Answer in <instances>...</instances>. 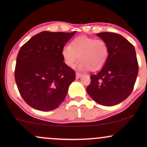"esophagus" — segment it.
<instances>
[{
	"label": "esophagus",
	"instance_id": "34e87169",
	"mask_svg": "<svg viewBox=\"0 0 147 147\" xmlns=\"http://www.w3.org/2000/svg\"><path fill=\"white\" fill-rule=\"evenodd\" d=\"M82 75H83L82 74L79 73V72H77V73H76V79H79Z\"/></svg>",
	"mask_w": 147,
	"mask_h": 147
}]
</instances>
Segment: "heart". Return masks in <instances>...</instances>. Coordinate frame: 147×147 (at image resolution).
<instances>
[{"label":"heart","instance_id":"obj_1","mask_svg":"<svg viewBox=\"0 0 147 147\" xmlns=\"http://www.w3.org/2000/svg\"><path fill=\"white\" fill-rule=\"evenodd\" d=\"M61 56L64 63L70 68H74L79 59V70L95 71L102 68L107 61L109 45L104 40L80 36L74 39L70 45L62 48Z\"/></svg>","mask_w":147,"mask_h":147}]
</instances>
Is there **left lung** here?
Masks as SVG:
<instances>
[{"label": "left lung", "instance_id": "8db88e82", "mask_svg": "<svg viewBox=\"0 0 147 147\" xmlns=\"http://www.w3.org/2000/svg\"><path fill=\"white\" fill-rule=\"evenodd\" d=\"M97 36L109 45V56L100 71L90 76L87 92L101 105H117L129 97L136 83L138 74L136 50L117 34L101 32Z\"/></svg>", "mask_w": 147, "mask_h": 147}]
</instances>
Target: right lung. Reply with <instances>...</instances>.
Instances as JSON below:
<instances>
[{
	"mask_svg": "<svg viewBox=\"0 0 147 147\" xmlns=\"http://www.w3.org/2000/svg\"><path fill=\"white\" fill-rule=\"evenodd\" d=\"M75 32H41L20 49L15 81L21 97L33 109H56L67 95L75 73L64 63L61 50Z\"/></svg>",
	"mask_w": 147,
	"mask_h": 147,
	"instance_id": "1",
	"label": "right lung"
}]
</instances>
